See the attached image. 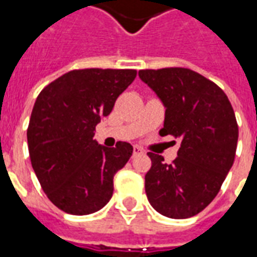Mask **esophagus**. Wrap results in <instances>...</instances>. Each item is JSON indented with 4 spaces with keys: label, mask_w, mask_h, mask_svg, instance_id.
I'll return each mask as SVG.
<instances>
[{
    "label": "esophagus",
    "mask_w": 257,
    "mask_h": 257,
    "mask_svg": "<svg viewBox=\"0 0 257 257\" xmlns=\"http://www.w3.org/2000/svg\"><path fill=\"white\" fill-rule=\"evenodd\" d=\"M140 154H143V149H142V147H139V146H135L134 156H140Z\"/></svg>",
    "instance_id": "obj_1"
}]
</instances>
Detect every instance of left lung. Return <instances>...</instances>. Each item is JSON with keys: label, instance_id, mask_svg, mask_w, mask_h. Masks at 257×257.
<instances>
[{"label": "left lung", "instance_id": "obj_1", "mask_svg": "<svg viewBox=\"0 0 257 257\" xmlns=\"http://www.w3.org/2000/svg\"><path fill=\"white\" fill-rule=\"evenodd\" d=\"M139 77L165 107L160 135L182 140L171 164L162 156L147 154V198L161 215L187 219L213 201L231 169L238 142L235 114L226 93L190 68L140 70Z\"/></svg>", "mask_w": 257, "mask_h": 257}]
</instances>
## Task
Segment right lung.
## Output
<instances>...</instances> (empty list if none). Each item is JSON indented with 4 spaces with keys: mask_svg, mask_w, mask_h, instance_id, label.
<instances>
[{
    "mask_svg": "<svg viewBox=\"0 0 257 257\" xmlns=\"http://www.w3.org/2000/svg\"><path fill=\"white\" fill-rule=\"evenodd\" d=\"M135 77L136 70H73L37 97L27 129L31 165L44 193L66 213L89 215L112 197L114 175L134 147L118 142L108 149L93 136Z\"/></svg>",
    "mask_w": 257,
    "mask_h": 257,
    "instance_id": "right-lung-1",
    "label": "right lung"
}]
</instances>
